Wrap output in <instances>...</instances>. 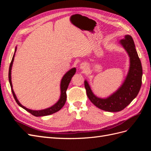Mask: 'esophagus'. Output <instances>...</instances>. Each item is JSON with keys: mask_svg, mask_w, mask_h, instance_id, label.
<instances>
[{"mask_svg": "<svg viewBox=\"0 0 151 151\" xmlns=\"http://www.w3.org/2000/svg\"><path fill=\"white\" fill-rule=\"evenodd\" d=\"M81 69H85V68H86V65L85 64V63H81Z\"/></svg>", "mask_w": 151, "mask_h": 151, "instance_id": "34e87169", "label": "esophagus"}]
</instances>
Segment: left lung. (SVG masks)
Returning <instances> with one entry per match:
<instances>
[{
  "label": "left lung",
  "instance_id": "1",
  "mask_svg": "<svg viewBox=\"0 0 151 151\" xmlns=\"http://www.w3.org/2000/svg\"><path fill=\"white\" fill-rule=\"evenodd\" d=\"M120 43L130 57L129 72L121 87L109 97L103 99L96 96L88 81H84L86 93L90 101L99 109L109 112L120 111L127 107L137 96L142 85V68L133 38L127 35Z\"/></svg>",
  "mask_w": 151,
  "mask_h": 151
}]
</instances>
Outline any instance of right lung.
<instances>
[{
    "label": "right lung",
    "mask_w": 151,
    "mask_h": 151,
    "mask_svg": "<svg viewBox=\"0 0 151 151\" xmlns=\"http://www.w3.org/2000/svg\"><path fill=\"white\" fill-rule=\"evenodd\" d=\"M16 49L17 47L15 48V52L14 53V55L12 57V60L11 62V64L9 66V83L10 86L11 88V91L13 94V96L14 98L16 103L17 104L19 105V106L22 107L23 109H24L25 110L27 111H28L30 113L31 115H33L35 116H47L49 115H52L53 113H55L57 112L58 111L60 110V109L64 106V104L66 102V99H67V94H66V91L67 89V88L68 86V84H69L70 82L71 81L72 77H73L75 74V73L76 72V68H72L70 70H68L66 74L63 76L62 81H61V83H60V91H61V94H60V99H59L58 101L53 105L52 106L48 108L47 109H42V110H31L30 109H28L27 108L24 107V106L19 103V101H18V99H17L16 96L14 92L13 89H12V81H11V69H12V63L14 62V56H15V53L16 52Z\"/></svg>",
    "instance_id": "right-lung-1"
}]
</instances>
